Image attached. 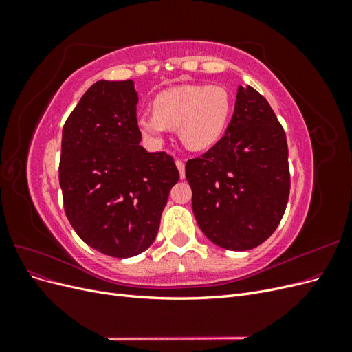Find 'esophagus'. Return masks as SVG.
Returning a JSON list of instances; mask_svg holds the SVG:
<instances>
[{"label":"esophagus","mask_w":352,"mask_h":352,"mask_svg":"<svg viewBox=\"0 0 352 352\" xmlns=\"http://www.w3.org/2000/svg\"><path fill=\"white\" fill-rule=\"evenodd\" d=\"M176 167L180 173V179H184L185 177V163L182 162V160H176Z\"/></svg>","instance_id":"34e87169"}]
</instances>
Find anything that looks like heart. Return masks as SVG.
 <instances>
[{
    "instance_id": "obj_1",
    "label": "heart",
    "mask_w": 352,
    "mask_h": 352,
    "mask_svg": "<svg viewBox=\"0 0 352 352\" xmlns=\"http://www.w3.org/2000/svg\"><path fill=\"white\" fill-rule=\"evenodd\" d=\"M232 110L229 92L219 85H179L157 94L153 111L136 117L138 131L150 142H162L168 129L190 151L214 145L225 132Z\"/></svg>"
}]
</instances>
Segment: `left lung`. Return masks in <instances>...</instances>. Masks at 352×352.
<instances>
[{
	"label": "left lung",
	"instance_id": "8db88e82",
	"mask_svg": "<svg viewBox=\"0 0 352 352\" xmlns=\"http://www.w3.org/2000/svg\"><path fill=\"white\" fill-rule=\"evenodd\" d=\"M185 175L194 216L212 243L247 251L269 239L283 217L291 175L286 135L267 100L239 87L225 135L188 160Z\"/></svg>",
	"mask_w": 352,
	"mask_h": 352
}]
</instances>
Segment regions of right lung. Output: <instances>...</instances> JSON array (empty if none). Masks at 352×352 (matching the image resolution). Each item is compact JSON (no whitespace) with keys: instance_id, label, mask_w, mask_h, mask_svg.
I'll return each instance as SVG.
<instances>
[{"instance_id":"right-lung-1","label":"right lung","mask_w":352,"mask_h":352,"mask_svg":"<svg viewBox=\"0 0 352 352\" xmlns=\"http://www.w3.org/2000/svg\"><path fill=\"white\" fill-rule=\"evenodd\" d=\"M132 80H98L63 126L58 179L66 216L91 248L127 258L151 247L179 180L167 153H148Z\"/></svg>"}]
</instances>
